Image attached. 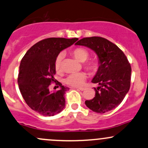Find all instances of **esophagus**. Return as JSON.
<instances>
[{
    "instance_id": "34e87169",
    "label": "esophagus",
    "mask_w": 148,
    "mask_h": 148,
    "mask_svg": "<svg viewBox=\"0 0 148 148\" xmlns=\"http://www.w3.org/2000/svg\"><path fill=\"white\" fill-rule=\"evenodd\" d=\"M76 89H77V90H82V91H83V90H85V88H76Z\"/></svg>"
}]
</instances>
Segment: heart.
<instances>
[{"instance_id": "obj_1", "label": "heart", "mask_w": 148, "mask_h": 148, "mask_svg": "<svg viewBox=\"0 0 148 148\" xmlns=\"http://www.w3.org/2000/svg\"><path fill=\"white\" fill-rule=\"evenodd\" d=\"M72 55L78 61L81 62H84L85 61L87 60L89 57L88 52L82 48H77L74 49L72 51ZM62 58L63 53H62L58 54V56H57L56 61H55V67L57 71L61 69ZM84 65L86 70L90 71V72H94V71L98 70L99 63L96 60H88L84 63ZM86 78V76L85 73L81 71V72L74 73V74H71L68 75L64 79V82L66 84L71 86H81L84 84Z\"/></svg>"}]
</instances>
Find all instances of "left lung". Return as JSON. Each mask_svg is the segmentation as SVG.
<instances>
[{"label":"left lung","mask_w":148,"mask_h":148,"mask_svg":"<svg viewBox=\"0 0 148 148\" xmlns=\"http://www.w3.org/2000/svg\"><path fill=\"white\" fill-rule=\"evenodd\" d=\"M93 50L98 57L99 67L92 79L98 84L95 97L86 100V105L97 113H105L118 106L129 92L131 67L127 58L117 45L106 38L88 37L75 43Z\"/></svg>","instance_id":"left-lung-1"}]
</instances>
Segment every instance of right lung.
Returning <instances> with one entry per match:
<instances>
[{"label": "right lung", "instance_id": "1", "mask_svg": "<svg viewBox=\"0 0 148 148\" xmlns=\"http://www.w3.org/2000/svg\"><path fill=\"white\" fill-rule=\"evenodd\" d=\"M78 39L45 38L31 47L21 60L17 79L19 90L27 105L40 114L54 116L64 108V93L69 88L58 82L60 90L51 92L49 86L56 82L57 56Z\"/></svg>", "mask_w": 148, "mask_h": 148}]
</instances>
